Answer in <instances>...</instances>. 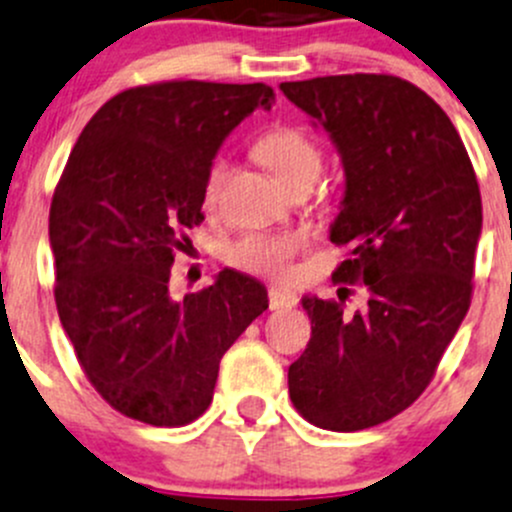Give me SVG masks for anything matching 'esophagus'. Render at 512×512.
Listing matches in <instances>:
<instances>
[{
	"label": "esophagus",
	"mask_w": 512,
	"mask_h": 512,
	"mask_svg": "<svg viewBox=\"0 0 512 512\" xmlns=\"http://www.w3.org/2000/svg\"><path fill=\"white\" fill-rule=\"evenodd\" d=\"M270 309H292L297 307V294L285 287H270Z\"/></svg>",
	"instance_id": "1"
}]
</instances>
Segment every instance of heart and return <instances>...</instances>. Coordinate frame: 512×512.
Segmentation results:
<instances>
[{
  "instance_id": "obj_1",
  "label": "heart",
  "mask_w": 512,
  "mask_h": 512,
  "mask_svg": "<svg viewBox=\"0 0 512 512\" xmlns=\"http://www.w3.org/2000/svg\"><path fill=\"white\" fill-rule=\"evenodd\" d=\"M255 153L287 185L302 175H317L319 163H322V153L312 136L294 126H277L262 133L255 143ZM225 173L227 163L223 158H215L203 180L205 205H213L218 200ZM304 245L307 240L299 232H250L232 242L227 250V262L237 270L252 272V275L280 277L289 270L294 255Z\"/></svg>"
}]
</instances>
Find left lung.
<instances>
[{
  "mask_svg": "<svg viewBox=\"0 0 512 512\" xmlns=\"http://www.w3.org/2000/svg\"><path fill=\"white\" fill-rule=\"evenodd\" d=\"M280 89L342 156L329 240L352 252L332 280L369 294L354 314L334 299H302L312 339L289 366V399L314 426L361 431L426 391L471 307L478 180L451 118L399 76H319Z\"/></svg>",
  "mask_w": 512,
  "mask_h": 512,
  "instance_id": "obj_1",
  "label": "left lung"
}]
</instances>
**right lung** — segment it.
<instances>
[{"label":"right lung","mask_w":512,"mask_h":512,"mask_svg":"<svg viewBox=\"0 0 512 512\" xmlns=\"http://www.w3.org/2000/svg\"><path fill=\"white\" fill-rule=\"evenodd\" d=\"M272 101L265 84L136 86L103 103L71 151L49 210L56 309L86 379L123 416L195 421L223 354L267 309L265 285L242 272L183 299L168 280L185 232L205 220L215 153Z\"/></svg>","instance_id":"right-lung-1"}]
</instances>
